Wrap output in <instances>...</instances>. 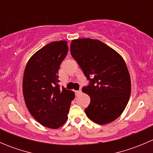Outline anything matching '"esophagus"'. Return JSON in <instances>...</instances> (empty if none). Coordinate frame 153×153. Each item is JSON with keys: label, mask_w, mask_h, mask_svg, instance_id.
<instances>
[{"label": "esophagus", "mask_w": 153, "mask_h": 153, "mask_svg": "<svg viewBox=\"0 0 153 153\" xmlns=\"http://www.w3.org/2000/svg\"><path fill=\"white\" fill-rule=\"evenodd\" d=\"M81 92H82V91H81V89H79V90L77 91L76 94H77V95H80V94H81Z\"/></svg>", "instance_id": "1"}]
</instances>
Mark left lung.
Segmentation results:
<instances>
[{"mask_svg":"<svg viewBox=\"0 0 153 153\" xmlns=\"http://www.w3.org/2000/svg\"><path fill=\"white\" fill-rule=\"evenodd\" d=\"M71 55L89 81L82 92L90 97L86 115L98 124L115 121L129 101L131 81L121 55L98 40L81 38L72 41Z\"/></svg>","mask_w":153,"mask_h":153,"instance_id":"8db88e82","label":"left lung"}]
</instances>
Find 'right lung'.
<instances>
[{
  "label": "right lung",
  "mask_w": 153,
  "mask_h": 153,
  "mask_svg": "<svg viewBox=\"0 0 153 153\" xmlns=\"http://www.w3.org/2000/svg\"><path fill=\"white\" fill-rule=\"evenodd\" d=\"M68 52L67 41H53L37 51L28 61L23 78L27 109L38 122L50 129L65 124L75 93L60 88L58 70Z\"/></svg>",
  "instance_id": "1"
}]
</instances>
